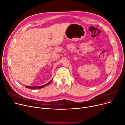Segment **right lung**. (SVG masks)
<instances>
[{
	"instance_id": "add662e5",
	"label": "right lung",
	"mask_w": 125,
	"mask_h": 125,
	"mask_svg": "<svg viewBox=\"0 0 125 125\" xmlns=\"http://www.w3.org/2000/svg\"><path fill=\"white\" fill-rule=\"evenodd\" d=\"M52 79H53V78H52ZM52 79L51 81H50L48 83H47V84H45L43 85V86H36V87H30V86H25V87L27 88H29V89H32V90H35V89H41V88H43V87H45V86H48V84H49L51 83V82H52Z\"/></svg>"
}]
</instances>
